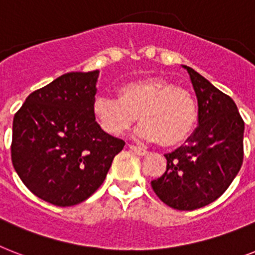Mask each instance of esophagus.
<instances>
[{
  "instance_id": "esophagus-1",
  "label": "esophagus",
  "mask_w": 255,
  "mask_h": 255,
  "mask_svg": "<svg viewBox=\"0 0 255 255\" xmlns=\"http://www.w3.org/2000/svg\"><path fill=\"white\" fill-rule=\"evenodd\" d=\"M129 149H131V150L134 153V154H137V156H146V154H148V150L140 148V146L129 145Z\"/></svg>"
}]
</instances>
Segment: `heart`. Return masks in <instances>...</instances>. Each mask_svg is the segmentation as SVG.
<instances>
[{
	"instance_id": "b5f03b06",
	"label": "heart",
	"mask_w": 255,
	"mask_h": 255,
	"mask_svg": "<svg viewBox=\"0 0 255 255\" xmlns=\"http://www.w3.org/2000/svg\"><path fill=\"white\" fill-rule=\"evenodd\" d=\"M118 98L99 94L92 113L103 132L119 136L140 119L136 136L146 142L158 141L174 146L190 137L195 129L199 110L191 93L163 78L127 82L118 90Z\"/></svg>"
}]
</instances>
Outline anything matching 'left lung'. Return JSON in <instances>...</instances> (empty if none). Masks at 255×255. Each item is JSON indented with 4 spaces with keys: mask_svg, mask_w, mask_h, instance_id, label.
<instances>
[{
    "mask_svg": "<svg viewBox=\"0 0 255 255\" xmlns=\"http://www.w3.org/2000/svg\"><path fill=\"white\" fill-rule=\"evenodd\" d=\"M198 98V127L183 145L165 154L166 171L150 182L171 208L192 211L215 202L239 174L244 161L245 124L233 99L190 67Z\"/></svg>",
    "mask_w": 255,
    "mask_h": 255,
    "instance_id": "1",
    "label": "left lung"
}]
</instances>
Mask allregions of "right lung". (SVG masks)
<instances>
[{"instance_id":"add662e5","label":"right lung","mask_w":255,"mask_h":255,"mask_svg":"<svg viewBox=\"0 0 255 255\" xmlns=\"http://www.w3.org/2000/svg\"><path fill=\"white\" fill-rule=\"evenodd\" d=\"M99 70L60 76L26 98L13 121L11 161L34 195L57 207L86 200L126 142L92 113Z\"/></svg>"}]
</instances>
